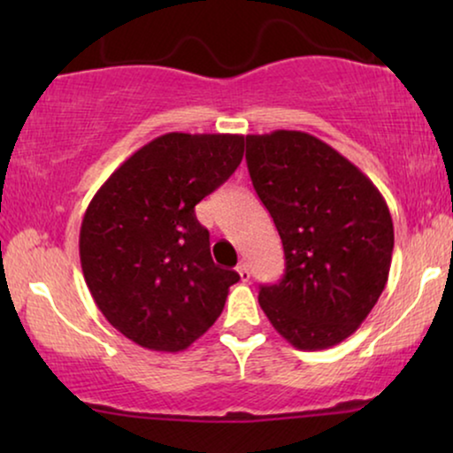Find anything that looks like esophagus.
<instances>
[{
  "label": "esophagus",
  "instance_id": "1",
  "mask_svg": "<svg viewBox=\"0 0 453 453\" xmlns=\"http://www.w3.org/2000/svg\"><path fill=\"white\" fill-rule=\"evenodd\" d=\"M237 272H239L241 280H243V282H247V280H250L251 272H250V265H247V262H241V264L237 265Z\"/></svg>",
  "mask_w": 453,
  "mask_h": 453
}]
</instances>
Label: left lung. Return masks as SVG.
<instances>
[{"mask_svg": "<svg viewBox=\"0 0 453 453\" xmlns=\"http://www.w3.org/2000/svg\"><path fill=\"white\" fill-rule=\"evenodd\" d=\"M247 169L282 239L278 284L259 307L295 349L321 350L357 332L388 282L394 225L380 189L311 134L247 135Z\"/></svg>", "mask_w": 453, "mask_h": 453, "instance_id": "obj_1", "label": "left lung"}]
</instances>
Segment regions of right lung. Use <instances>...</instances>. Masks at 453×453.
I'll return each instance as SVG.
<instances>
[{"instance_id":"obj_1","label":"right lung","mask_w":453,"mask_h":453,"mask_svg":"<svg viewBox=\"0 0 453 453\" xmlns=\"http://www.w3.org/2000/svg\"><path fill=\"white\" fill-rule=\"evenodd\" d=\"M243 158V135H158L135 150L86 208L84 280L115 330L148 350L179 352L219 319L234 270L210 256L196 203Z\"/></svg>"}]
</instances>
